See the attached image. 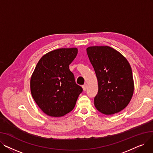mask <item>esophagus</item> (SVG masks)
Here are the masks:
<instances>
[{"label":"esophagus","instance_id":"esophagus-1","mask_svg":"<svg viewBox=\"0 0 153 153\" xmlns=\"http://www.w3.org/2000/svg\"><path fill=\"white\" fill-rule=\"evenodd\" d=\"M87 87V85L86 84H84V85L82 86V89H83V91H86Z\"/></svg>","mask_w":153,"mask_h":153}]
</instances>
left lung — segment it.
<instances>
[{
	"instance_id": "left-lung-1",
	"label": "left lung",
	"mask_w": 153,
	"mask_h": 153,
	"mask_svg": "<svg viewBox=\"0 0 153 153\" xmlns=\"http://www.w3.org/2000/svg\"><path fill=\"white\" fill-rule=\"evenodd\" d=\"M86 50L98 81L95 108L105 115L118 113L128 105L134 92L130 63L120 52L108 46H90Z\"/></svg>"
}]
</instances>
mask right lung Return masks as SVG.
<instances>
[{
    "mask_svg": "<svg viewBox=\"0 0 153 153\" xmlns=\"http://www.w3.org/2000/svg\"><path fill=\"white\" fill-rule=\"evenodd\" d=\"M77 48H59L43 56L30 79L34 100L45 114L60 117L75 107L82 88L75 81L69 64L77 54Z\"/></svg>",
    "mask_w": 153,
    "mask_h": 153,
    "instance_id": "right-lung-1",
    "label": "right lung"
}]
</instances>
